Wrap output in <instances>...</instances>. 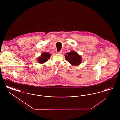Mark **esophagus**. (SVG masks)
Instances as JSON below:
<instances>
[{"mask_svg": "<svg viewBox=\"0 0 120 120\" xmlns=\"http://www.w3.org/2000/svg\"><path fill=\"white\" fill-rule=\"evenodd\" d=\"M62 52V51L57 52V53H58V54H61Z\"/></svg>", "mask_w": 120, "mask_h": 120, "instance_id": "34e87169", "label": "esophagus"}]
</instances>
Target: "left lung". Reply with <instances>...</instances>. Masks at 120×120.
<instances>
[{"label": "left lung", "instance_id": "8db88e82", "mask_svg": "<svg viewBox=\"0 0 120 120\" xmlns=\"http://www.w3.org/2000/svg\"><path fill=\"white\" fill-rule=\"evenodd\" d=\"M66 55H65L66 60L72 66H78L80 65L82 61L81 55L73 50L66 53Z\"/></svg>", "mask_w": 120, "mask_h": 120}]
</instances>
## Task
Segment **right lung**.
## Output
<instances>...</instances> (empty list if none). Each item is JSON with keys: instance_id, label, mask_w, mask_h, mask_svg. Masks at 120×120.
<instances>
[{"instance_id": "1", "label": "right lung", "mask_w": 120, "mask_h": 120, "mask_svg": "<svg viewBox=\"0 0 120 120\" xmlns=\"http://www.w3.org/2000/svg\"><path fill=\"white\" fill-rule=\"evenodd\" d=\"M51 54L48 52H43L41 55L37 58V62L40 64L46 62L51 56Z\"/></svg>"}]
</instances>
